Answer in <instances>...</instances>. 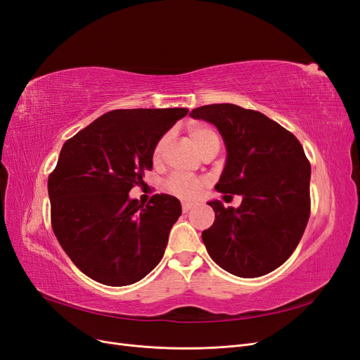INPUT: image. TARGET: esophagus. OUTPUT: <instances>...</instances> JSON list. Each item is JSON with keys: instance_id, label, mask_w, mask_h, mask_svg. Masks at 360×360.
<instances>
[{"instance_id": "34e87169", "label": "esophagus", "mask_w": 360, "mask_h": 360, "mask_svg": "<svg viewBox=\"0 0 360 360\" xmlns=\"http://www.w3.org/2000/svg\"><path fill=\"white\" fill-rule=\"evenodd\" d=\"M193 205H195L193 202H189V201H183V202H181V210H183L184 213H186V212H189V210L192 209Z\"/></svg>"}]
</instances>
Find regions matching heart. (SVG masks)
Returning a JSON list of instances; mask_svg holds the SVG:
<instances>
[{"instance_id": "obj_1", "label": "heart", "mask_w": 360, "mask_h": 360, "mask_svg": "<svg viewBox=\"0 0 360 360\" xmlns=\"http://www.w3.org/2000/svg\"><path fill=\"white\" fill-rule=\"evenodd\" d=\"M188 134H189V138L192 139V143L198 148L201 155H204L205 151L209 150H219V146H221L219 135H217L216 130H213L212 127L204 126V124H191L188 127ZM168 138L169 135H163L158 141L153 151L155 160H158L162 156V151L167 146ZM202 186H204L202 179L193 177V176H184V174H174V176H171L165 183V188L172 195H177L180 198H195L201 192Z\"/></svg>"}]
</instances>
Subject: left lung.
Returning <instances> with one entry per match:
<instances>
[{
    "instance_id": "1",
    "label": "left lung",
    "mask_w": 360,
    "mask_h": 360,
    "mask_svg": "<svg viewBox=\"0 0 360 360\" xmlns=\"http://www.w3.org/2000/svg\"><path fill=\"white\" fill-rule=\"evenodd\" d=\"M191 117L219 130L226 163L216 189L242 195L240 207L210 201L214 222L202 231L217 266L257 278L284 264L299 245L311 213V163L299 139L254 110L231 103L195 108Z\"/></svg>"
}]
</instances>
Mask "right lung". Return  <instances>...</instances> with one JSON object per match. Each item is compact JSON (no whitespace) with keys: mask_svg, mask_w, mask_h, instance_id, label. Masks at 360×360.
<instances>
[{"mask_svg":"<svg viewBox=\"0 0 360 360\" xmlns=\"http://www.w3.org/2000/svg\"><path fill=\"white\" fill-rule=\"evenodd\" d=\"M188 108L114 110L64 143L49 174L51 224L73 264L111 287L135 284L165 254L180 201L156 193L144 205L129 192L153 167L158 141Z\"/></svg>","mask_w":360,"mask_h":360,"instance_id":"1","label":"right lung"}]
</instances>
